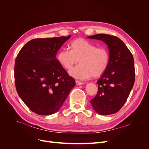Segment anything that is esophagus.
<instances>
[{"mask_svg": "<svg viewBox=\"0 0 149 149\" xmlns=\"http://www.w3.org/2000/svg\"><path fill=\"white\" fill-rule=\"evenodd\" d=\"M76 85H82V84H84V83L81 82V81H76Z\"/></svg>", "mask_w": 149, "mask_h": 149, "instance_id": "esophagus-1", "label": "esophagus"}]
</instances>
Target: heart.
<instances>
[{
	"label": "heart",
	"mask_w": 149,
	"mask_h": 149,
	"mask_svg": "<svg viewBox=\"0 0 149 149\" xmlns=\"http://www.w3.org/2000/svg\"><path fill=\"white\" fill-rule=\"evenodd\" d=\"M69 48L70 50L61 49L56 59L67 70H70L79 60L80 64L70 71V74L75 78L86 79L93 76L100 77L109 66L110 53L105 47H97L88 40L77 38L70 43Z\"/></svg>",
	"instance_id": "b5f03b06"
}]
</instances>
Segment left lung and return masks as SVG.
Returning <instances> with one entry per match:
<instances>
[{
	"instance_id": "left-lung-1",
	"label": "left lung",
	"mask_w": 149,
	"mask_h": 149,
	"mask_svg": "<svg viewBox=\"0 0 149 149\" xmlns=\"http://www.w3.org/2000/svg\"><path fill=\"white\" fill-rule=\"evenodd\" d=\"M88 38L104 42L110 53L109 66L97 81L98 91L91 104L100 115L116 113L127 101L134 84L133 56L124 43L115 36L96 34Z\"/></svg>"
}]
</instances>
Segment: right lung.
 I'll return each instance as SVG.
<instances>
[{
    "mask_svg": "<svg viewBox=\"0 0 149 149\" xmlns=\"http://www.w3.org/2000/svg\"><path fill=\"white\" fill-rule=\"evenodd\" d=\"M70 37L33 39L18 53L14 68L17 93L38 115L59 111L76 84L56 58L57 52Z\"/></svg>",
    "mask_w": 149,
    "mask_h": 149,
    "instance_id": "add662e5",
    "label": "right lung"
}]
</instances>
